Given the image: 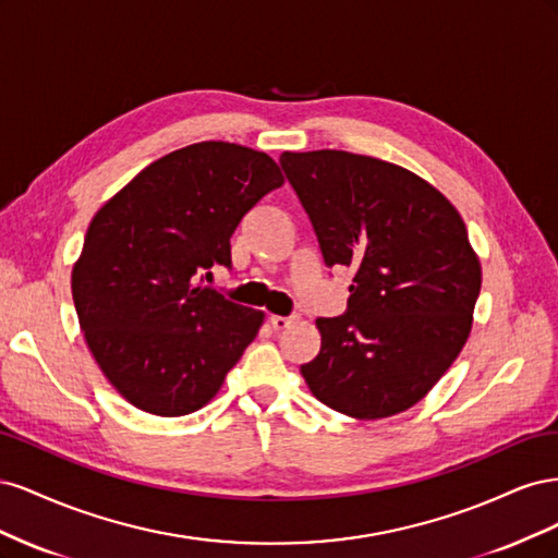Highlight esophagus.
<instances>
[{
    "label": "esophagus",
    "mask_w": 558,
    "mask_h": 558,
    "mask_svg": "<svg viewBox=\"0 0 558 558\" xmlns=\"http://www.w3.org/2000/svg\"><path fill=\"white\" fill-rule=\"evenodd\" d=\"M293 320H295V316H279V314H272V316H269V324H272V328H275V330H286V328H291V326H293Z\"/></svg>",
    "instance_id": "34e87169"
}]
</instances>
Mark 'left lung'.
<instances>
[{"label": "left lung", "mask_w": 558, "mask_h": 558, "mask_svg": "<svg viewBox=\"0 0 558 558\" xmlns=\"http://www.w3.org/2000/svg\"><path fill=\"white\" fill-rule=\"evenodd\" d=\"M328 267H353L347 312L316 318L310 391L353 418L410 410L459 356L482 267L451 202L393 162L349 150L279 158Z\"/></svg>", "instance_id": "left-lung-1"}]
</instances>
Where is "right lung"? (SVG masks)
<instances>
[{"label":"right lung","mask_w":558,"mask_h":558,"mask_svg":"<svg viewBox=\"0 0 558 558\" xmlns=\"http://www.w3.org/2000/svg\"><path fill=\"white\" fill-rule=\"evenodd\" d=\"M281 183L267 154L199 142L144 167L95 214L72 272L74 307L97 365L137 410L205 408L258 335L265 314L205 279L232 267L234 228Z\"/></svg>","instance_id":"right-lung-1"}]
</instances>
